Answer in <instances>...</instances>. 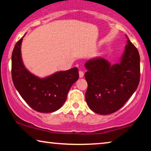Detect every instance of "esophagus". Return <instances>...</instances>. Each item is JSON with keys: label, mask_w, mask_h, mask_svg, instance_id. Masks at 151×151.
Segmentation results:
<instances>
[{"label": "esophagus", "mask_w": 151, "mask_h": 151, "mask_svg": "<svg viewBox=\"0 0 151 151\" xmlns=\"http://www.w3.org/2000/svg\"><path fill=\"white\" fill-rule=\"evenodd\" d=\"M84 76V72L82 71H79V77L81 78Z\"/></svg>", "instance_id": "esophagus-1"}]
</instances>
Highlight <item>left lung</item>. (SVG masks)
<instances>
[{
    "label": "left lung",
    "mask_w": 151,
    "mask_h": 151,
    "mask_svg": "<svg viewBox=\"0 0 151 151\" xmlns=\"http://www.w3.org/2000/svg\"><path fill=\"white\" fill-rule=\"evenodd\" d=\"M120 62L115 65L102 58L90 59L84 65L88 88L86 102L100 115L115 113L124 106L139 85L140 57L137 49L128 38Z\"/></svg>",
    "instance_id": "obj_1"
}]
</instances>
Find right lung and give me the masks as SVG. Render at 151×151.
<instances>
[{
  "mask_svg": "<svg viewBox=\"0 0 151 151\" xmlns=\"http://www.w3.org/2000/svg\"><path fill=\"white\" fill-rule=\"evenodd\" d=\"M23 37L16 42L12 55L14 86L34 110L40 113L54 112L63 106L71 86L79 78L78 68L56 72L44 78L37 77L22 63L20 48Z\"/></svg>",
  "mask_w": 151,
  "mask_h": 151,
  "instance_id": "add662e5",
  "label": "right lung"
}]
</instances>
